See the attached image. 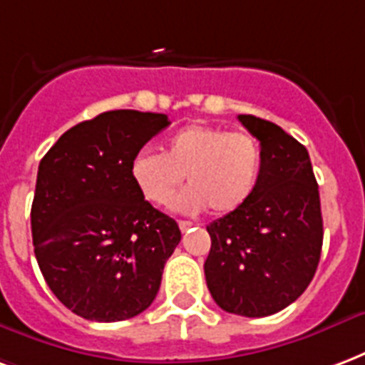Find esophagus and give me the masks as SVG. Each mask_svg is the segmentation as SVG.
Returning a JSON list of instances; mask_svg holds the SVG:
<instances>
[{"label": "esophagus", "mask_w": 365, "mask_h": 365, "mask_svg": "<svg viewBox=\"0 0 365 365\" xmlns=\"http://www.w3.org/2000/svg\"><path fill=\"white\" fill-rule=\"evenodd\" d=\"M180 230L182 232H187L191 228V226H193V222H190V220H180Z\"/></svg>", "instance_id": "1"}]
</instances>
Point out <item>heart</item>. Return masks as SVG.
I'll list each match as a JSON object with an SVG mask.
<instances>
[{
    "mask_svg": "<svg viewBox=\"0 0 365 365\" xmlns=\"http://www.w3.org/2000/svg\"><path fill=\"white\" fill-rule=\"evenodd\" d=\"M261 147L245 131H226L193 123L170 135L162 155L141 150L129 164L135 190L153 207H166L178 185L190 183L175 197L182 212H234L253 195L261 174Z\"/></svg>",
    "mask_w": 365,
    "mask_h": 365,
    "instance_id": "1",
    "label": "heart"
}]
</instances>
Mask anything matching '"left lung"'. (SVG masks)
Instances as JSON below:
<instances>
[{
  "label": "left lung",
  "instance_id": "obj_1",
  "mask_svg": "<svg viewBox=\"0 0 365 365\" xmlns=\"http://www.w3.org/2000/svg\"><path fill=\"white\" fill-rule=\"evenodd\" d=\"M261 145L253 195L207 226L205 279L224 312L267 317L304 294L323 245L319 185L307 148L272 121L237 115Z\"/></svg>",
  "mask_w": 365,
  "mask_h": 365
}]
</instances>
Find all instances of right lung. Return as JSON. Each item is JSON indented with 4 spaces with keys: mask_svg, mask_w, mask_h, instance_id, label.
Returning <instances> with one entry per match:
<instances>
[{
    "mask_svg": "<svg viewBox=\"0 0 365 365\" xmlns=\"http://www.w3.org/2000/svg\"><path fill=\"white\" fill-rule=\"evenodd\" d=\"M168 115L104 112L61 135L40 160L32 244L56 298L91 321L131 319L158 294L182 232L143 201L129 164Z\"/></svg>",
    "mask_w": 365,
    "mask_h": 365,
    "instance_id": "obj_1",
    "label": "right lung"
}]
</instances>
